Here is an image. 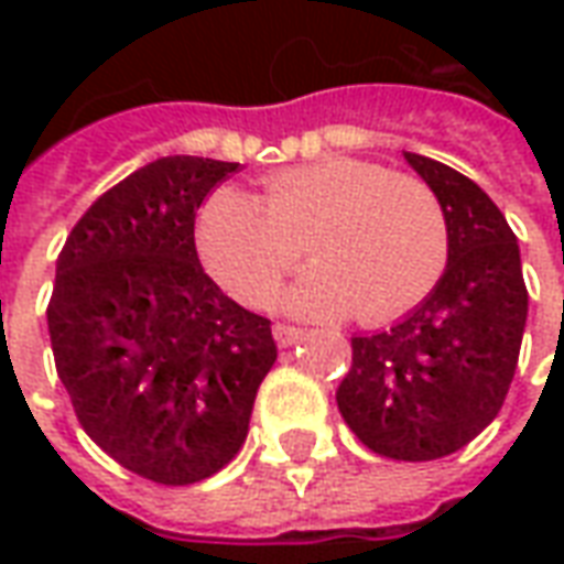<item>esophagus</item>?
<instances>
[{
    "label": "esophagus",
    "mask_w": 564,
    "mask_h": 564,
    "mask_svg": "<svg viewBox=\"0 0 564 564\" xmlns=\"http://www.w3.org/2000/svg\"><path fill=\"white\" fill-rule=\"evenodd\" d=\"M302 338H305V332L295 329V326H283V323L274 326V341L281 344V347H293V344H299Z\"/></svg>",
    "instance_id": "obj_1"
}]
</instances>
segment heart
I'll return each mask as SVG.
<instances>
[{
	"mask_svg": "<svg viewBox=\"0 0 564 564\" xmlns=\"http://www.w3.org/2000/svg\"><path fill=\"white\" fill-rule=\"evenodd\" d=\"M305 250L317 265L281 295L290 314L387 323L420 305L447 269V220L425 184L378 162L335 160L265 177L253 198L220 186L196 217L198 257L245 305H265Z\"/></svg>",
	"mask_w": 564,
	"mask_h": 564,
	"instance_id": "b5f03b06",
	"label": "heart"
}]
</instances>
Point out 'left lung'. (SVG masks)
Here are the masks:
<instances>
[{
  "label": "left lung",
  "mask_w": 564,
  "mask_h": 564,
  "mask_svg": "<svg viewBox=\"0 0 564 564\" xmlns=\"http://www.w3.org/2000/svg\"><path fill=\"white\" fill-rule=\"evenodd\" d=\"M404 160L447 220V269L392 329L356 335L335 392L344 423L387 459L429 462L462 449L505 404L520 359L529 293L517 235L471 177L444 162Z\"/></svg>",
  "instance_id": "left-lung-1"
}]
</instances>
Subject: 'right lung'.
I'll use <instances>...</instances> for the list:
<instances>
[{
    "label": "right lung",
    "instance_id": "right-lung-1",
    "mask_svg": "<svg viewBox=\"0 0 564 564\" xmlns=\"http://www.w3.org/2000/svg\"><path fill=\"white\" fill-rule=\"evenodd\" d=\"M238 162L162 156L93 202L56 259L47 329L84 432L153 484L235 459L278 359L271 323L210 281L196 210Z\"/></svg>",
    "mask_w": 564,
    "mask_h": 564
}]
</instances>
